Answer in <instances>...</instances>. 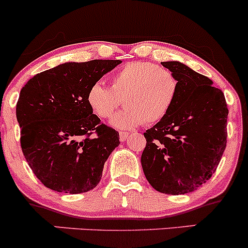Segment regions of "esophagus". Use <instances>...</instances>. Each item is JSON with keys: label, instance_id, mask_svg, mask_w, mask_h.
<instances>
[{"label": "esophagus", "instance_id": "1", "mask_svg": "<svg viewBox=\"0 0 248 248\" xmlns=\"http://www.w3.org/2000/svg\"><path fill=\"white\" fill-rule=\"evenodd\" d=\"M129 137V132H125V131H121V134H119V139H121L122 142H124L125 140Z\"/></svg>", "mask_w": 248, "mask_h": 248}]
</instances>
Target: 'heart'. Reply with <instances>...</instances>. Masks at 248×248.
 Wrapping results in <instances>:
<instances>
[{
  "label": "heart",
  "instance_id": "heart-1",
  "mask_svg": "<svg viewBox=\"0 0 248 248\" xmlns=\"http://www.w3.org/2000/svg\"><path fill=\"white\" fill-rule=\"evenodd\" d=\"M179 82L168 69L150 62H131L111 76V88L93 83L87 92V104L101 119L112 117L122 99L124 109L112 118L119 129L162 121L177 98Z\"/></svg>",
  "mask_w": 248,
  "mask_h": 248
}]
</instances>
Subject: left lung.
<instances>
[{
    "label": "left lung",
    "mask_w": 248,
    "mask_h": 248,
    "mask_svg": "<svg viewBox=\"0 0 248 248\" xmlns=\"http://www.w3.org/2000/svg\"><path fill=\"white\" fill-rule=\"evenodd\" d=\"M178 78L179 89L167 116L144 132L143 172L166 195L201 187L217 168L227 144L224 94L213 81L180 62H162Z\"/></svg>",
    "instance_id": "1"
}]
</instances>
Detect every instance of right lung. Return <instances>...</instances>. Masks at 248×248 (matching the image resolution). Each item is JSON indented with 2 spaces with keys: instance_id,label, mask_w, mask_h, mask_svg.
I'll return each mask as SVG.
<instances>
[{
  "instance_id": "add662e5",
  "label": "right lung",
  "mask_w": 248,
  "mask_h": 248,
  "mask_svg": "<svg viewBox=\"0 0 248 248\" xmlns=\"http://www.w3.org/2000/svg\"><path fill=\"white\" fill-rule=\"evenodd\" d=\"M119 60L69 62L27 81L16 103L20 144L31 170L57 192L93 190L104 165L119 145L118 131L87 104V92Z\"/></svg>"
}]
</instances>
